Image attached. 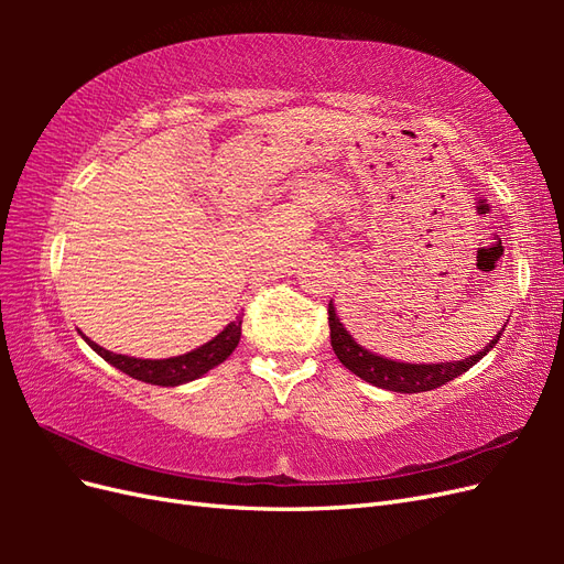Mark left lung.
I'll return each instance as SVG.
<instances>
[{"instance_id":"left-lung-1","label":"left lung","mask_w":564,"mask_h":564,"mask_svg":"<svg viewBox=\"0 0 564 564\" xmlns=\"http://www.w3.org/2000/svg\"><path fill=\"white\" fill-rule=\"evenodd\" d=\"M329 329H332V348L336 357L346 369H350L357 377L365 379L367 383H373L386 390H395V392H423V390H433L445 386L447 381H454L460 373L468 371L473 365H477L482 357L497 346V340L501 334L494 336L489 346L480 350L477 355L466 357L460 362H440V365H404V362H392L386 360V357L373 355L365 350L362 346H357L352 336L344 329V324L338 322L334 305L329 301Z\"/></svg>"}]
</instances>
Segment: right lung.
I'll return each mask as SVG.
<instances>
[{
	"label": "right lung",
	"instance_id": "add662e5",
	"mask_svg": "<svg viewBox=\"0 0 564 564\" xmlns=\"http://www.w3.org/2000/svg\"><path fill=\"white\" fill-rule=\"evenodd\" d=\"M240 336H242V319H237V322H230L224 332L209 340V344H204L202 348L178 357H169V360H139V357L117 355L100 348L87 336H84V340H87V344L104 357L106 362H110L119 371L129 373L133 379L152 383V386H181V383L199 379L202 373H207L216 365L228 360L230 352L237 348V344H240Z\"/></svg>",
	"mask_w": 564,
	"mask_h": 564
}]
</instances>
